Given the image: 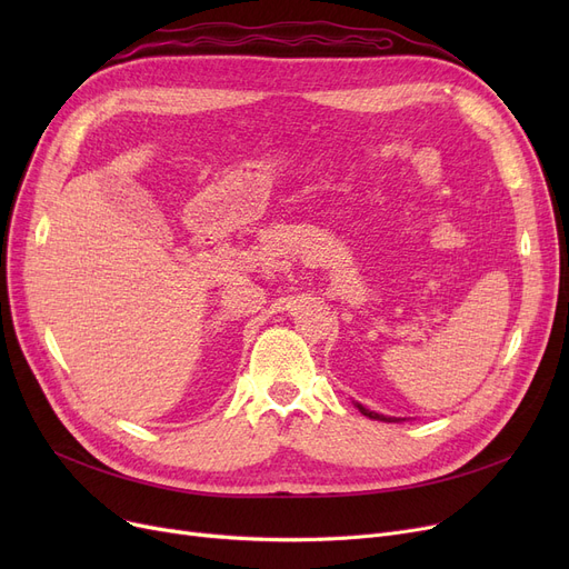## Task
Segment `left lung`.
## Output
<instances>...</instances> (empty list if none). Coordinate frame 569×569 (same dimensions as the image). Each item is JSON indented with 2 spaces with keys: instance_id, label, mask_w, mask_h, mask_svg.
I'll return each instance as SVG.
<instances>
[{
  "instance_id": "obj_1",
  "label": "left lung",
  "mask_w": 569,
  "mask_h": 569,
  "mask_svg": "<svg viewBox=\"0 0 569 569\" xmlns=\"http://www.w3.org/2000/svg\"><path fill=\"white\" fill-rule=\"evenodd\" d=\"M357 406V410H360L362 415H367L369 420H380V422H403L406 417H387V415H380V412H373V410H369V408H365L362 403H355Z\"/></svg>"
}]
</instances>
